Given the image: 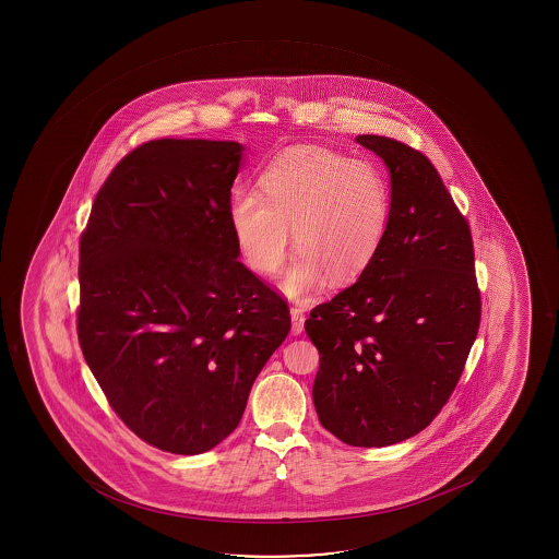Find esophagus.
<instances>
[{
	"instance_id": "obj_1",
	"label": "esophagus",
	"mask_w": 559,
	"mask_h": 559,
	"mask_svg": "<svg viewBox=\"0 0 559 559\" xmlns=\"http://www.w3.org/2000/svg\"><path fill=\"white\" fill-rule=\"evenodd\" d=\"M290 317H293V334L298 335L304 332V321H306V314H304L302 308H290Z\"/></svg>"
}]
</instances>
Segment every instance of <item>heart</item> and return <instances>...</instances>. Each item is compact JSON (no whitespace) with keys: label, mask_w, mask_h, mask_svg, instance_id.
I'll use <instances>...</instances> for the list:
<instances>
[{"label":"heart","mask_w":559,"mask_h":559,"mask_svg":"<svg viewBox=\"0 0 559 559\" xmlns=\"http://www.w3.org/2000/svg\"><path fill=\"white\" fill-rule=\"evenodd\" d=\"M261 192L233 195V233L251 269L270 276L285 263L295 229L300 255L283 280L287 295H309L322 276L353 280L384 242L392 193L367 162L322 147L289 148L264 169Z\"/></svg>","instance_id":"obj_1"}]
</instances>
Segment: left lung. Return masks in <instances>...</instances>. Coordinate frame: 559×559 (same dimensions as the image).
Here are the masks:
<instances>
[{"label":"left lung","instance_id":"obj_1","mask_svg":"<svg viewBox=\"0 0 559 559\" xmlns=\"http://www.w3.org/2000/svg\"><path fill=\"white\" fill-rule=\"evenodd\" d=\"M359 145L385 162L392 211L384 242L356 283L311 309L319 348V421L354 448L414 437L440 414L461 379L481 322L468 219L437 167L385 135Z\"/></svg>","mask_w":559,"mask_h":559}]
</instances>
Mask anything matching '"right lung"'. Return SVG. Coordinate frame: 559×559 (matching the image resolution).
<instances>
[{"label": "right lung", "mask_w": 559, "mask_h": 559, "mask_svg": "<svg viewBox=\"0 0 559 559\" xmlns=\"http://www.w3.org/2000/svg\"><path fill=\"white\" fill-rule=\"evenodd\" d=\"M237 142L154 140L98 190L80 237L76 330L135 437L198 455L229 437L290 330L289 306L238 261Z\"/></svg>", "instance_id": "1"}]
</instances>
